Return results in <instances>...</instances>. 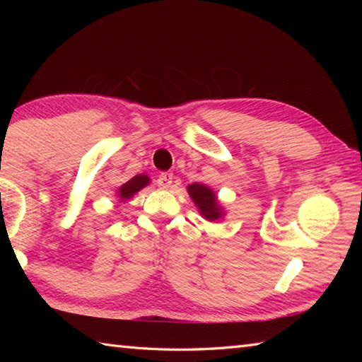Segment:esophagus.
<instances>
[{"instance_id":"obj_1","label":"esophagus","mask_w":362,"mask_h":362,"mask_svg":"<svg viewBox=\"0 0 362 362\" xmlns=\"http://www.w3.org/2000/svg\"><path fill=\"white\" fill-rule=\"evenodd\" d=\"M174 180V175L171 173H161L157 179V185L160 188H169Z\"/></svg>"}]
</instances>
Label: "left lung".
Returning <instances> with one entry per match:
<instances>
[{"label": "left lung", "instance_id": "obj_1", "mask_svg": "<svg viewBox=\"0 0 362 362\" xmlns=\"http://www.w3.org/2000/svg\"><path fill=\"white\" fill-rule=\"evenodd\" d=\"M188 193L205 219L214 221L221 218V206L218 205L216 196H214L210 188H206L205 185H199V183H193V185L188 187Z\"/></svg>", "mask_w": 362, "mask_h": 362}]
</instances>
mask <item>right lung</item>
<instances>
[{
	"mask_svg": "<svg viewBox=\"0 0 362 362\" xmlns=\"http://www.w3.org/2000/svg\"><path fill=\"white\" fill-rule=\"evenodd\" d=\"M148 183H149L148 175H143V174L135 175L134 179H130L127 183H124V185L119 188L118 194L121 199H129V197H132L135 193H138L141 188L148 185Z\"/></svg>",
	"mask_w": 362,
	"mask_h": 362,
	"instance_id": "1",
	"label": "right lung"
}]
</instances>
